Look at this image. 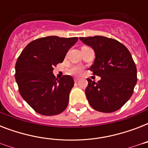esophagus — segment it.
<instances>
[{
  "label": "esophagus",
  "mask_w": 148,
  "mask_h": 148,
  "mask_svg": "<svg viewBox=\"0 0 148 148\" xmlns=\"http://www.w3.org/2000/svg\"><path fill=\"white\" fill-rule=\"evenodd\" d=\"M79 80H80L79 78H75L74 79V81H75V82H77V81H79Z\"/></svg>",
  "instance_id": "obj_1"
}]
</instances>
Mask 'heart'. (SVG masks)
Returning a JSON list of instances; mask_svg holds the SVG:
<instances>
[{"label":"heart","mask_w":148,"mask_h":148,"mask_svg":"<svg viewBox=\"0 0 148 148\" xmlns=\"http://www.w3.org/2000/svg\"><path fill=\"white\" fill-rule=\"evenodd\" d=\"M71 72L73 73V74H81V73H82V68H81V67H74V68H72Z\"/></svg>","instance_id":"obj_1"}]
</instances>
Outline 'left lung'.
<instances>
[{
  "label": "left lung",
  "mask_w": 148,
  "mask_h": 148,
  "mask_svg": "<svg viewBox=\"0 0 148 148\" xmlns=\"http://www.w3.org/2000/svg\"><path fill=\"white\" fill-rule=\"evenodd\" d=\"M80 40L95 51L90 71L101 77L97 83L88 78V102L100 112L116 111L130 99L137 83V67L130 51L117 40L103 36Z\"/></svg>",
  "instance_id": "obj_1"
}]
</instances>
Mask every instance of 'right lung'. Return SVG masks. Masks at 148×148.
Returning a JSON list of instances; mask_svg holds the SVG:
<instances>
[{
  "label": "right lung",
  "mask_w": 148,
  "mask_h": 148,
  "mask_svg": "<svg viewBox=\"0 0 148 148\" xmlns=\"http://www.w3.org/2000/svg\"><path fill=\"white\" fill-rule=\"evenodd\" d=\"M77 40L57 36L38 38L29 43L17 58L15 79L20 95L38 114L52 116L67 108L74 79L70 75L56 78L53 67L63 62Z\"/></svg>",
  "instance_id": "right-lung-1"
}]
</instances>
